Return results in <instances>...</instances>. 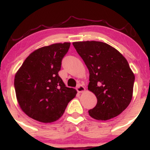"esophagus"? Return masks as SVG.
<instances>
[{"mask_svg":"<svg viewBox=\"0 0 150 150\" xmlns=\"http://www.w3.org/2000/svg\"><path fill=\"white\" fill-rule=\"evenodd\" d=\"M76 90L78 93H82L85 91V88L84 87L83 85H82L81 84H78L76 87Z\"/></svg>","mask_w":150,"mask_h":150,"instance_id":"34e87169","label":"esophagus"}]
</instances>
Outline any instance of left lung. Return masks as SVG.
Instances as JSON below:
<instances>
[{
    "instance_id": "obj_1",
    "label": "left lung",
    "mask_w": 150,
    "mask_h": 150,
    "mask_svg": "<svg viewBox=\"0 0 150 150\" xmlns=\"http://www.w3.org/2000/svg\"><path fill=\"white\" fill-rule=\"evenodd\" d=\"M89 72L88 89L97 97L89 114L106 120L121 113L131 101L135 75L128 61L106 43L87 41L73 43Z\"/></svg>"
}]
</instances>
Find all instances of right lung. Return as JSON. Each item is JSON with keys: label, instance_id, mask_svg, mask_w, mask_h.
Instances as JSON below:
<instances>
[{"label": "right lung", "instance_id": "add662e5", "mask_svg": "<svg viewBox=\"0 0 150 150\" xmlns=\"http://www.w3.org/2000/svg\"><path fill=\"white\" fill-rule=\"evenodd\" d=\"M70 46L68 42L59 43L36 50L17 72L14 82L17 99L30 118L42 123L56 121L76 95L77 91L65 87L58 75Z\"/></svg>", "mask_w": 150, "mask_h": 150}]
</instances>
